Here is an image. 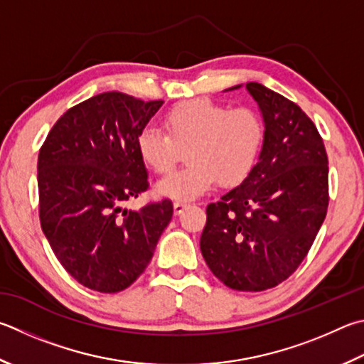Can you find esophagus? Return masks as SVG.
Returning <instances> with one entry per match:
<instances>
[{
  "instance_id": "obj_1",
  "label": "esophagus",
  "mask_w": 364,
  "mask_h": 364,
  "mask_svg": "<svg viewBox=\"0 0 364 364\" xmlns=\"http://www.w3.org/2000/svg\"><path fill=\"white\" fill-rule=\"evenodd\" d=\"M188 202H183V200H176L175 203H173V210H175V213L176 215H180V213H183L184 210H186V207H188Z\"/></svg>"
}]
</instances>
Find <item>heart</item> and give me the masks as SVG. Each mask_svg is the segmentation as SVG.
Segmentation results:
<instances>
[{"instance_id":"heart-1","label":"heart","mask_w":364,"mask_h":364,"mask_svg":"<svg viewBox=\"0 0 364 364\" xmlns=\"http://www.w3.org/2000/svg\"><path fill=\"white\" fill-rule=\"evenodd\" d=\"M164 130L143 127L135 140L136 153L146 167L164 175L186 149L188 164L157 184V193L176 200L202 196L216 180L223 186L245 180L266 138L256 109L230 108L210 98L176 105L164 116Z\"/></svg>"}]
</instances>
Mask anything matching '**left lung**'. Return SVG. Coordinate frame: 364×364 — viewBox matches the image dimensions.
Instances as JSON below:
<instances>
[{
    "label": "left lung",
    "instance_id": "obj_1",
    "mask_svg": "<svg viewBox=\"0 0 364 364\" xmlns=\"http://www.w3.org/2000/svg\"><path fill=\"white\" fill-rule=\"evenodd\" d=\"M247 89L266 125L259 162L240 186L208 205L200 250L226 287L264 291L296 272L325 221L328 156L294 102L257 82Z\"/></svg>",
    "mask_w": 364,
    "mask_h": 364
}]
</instances>
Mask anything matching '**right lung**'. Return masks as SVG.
<instances>
[{"label":"right lung","instance_id":"right-lung-1","mask_svg":"<svg viewBox=\"0 0 364 364\" xmlns=\"http://www.w3.org/2000/svg\"><path fill=\"white\" fill-rule=\"evenodd\" d=\"M162 103L103 92L63 113L39 149L41 229L65 270L94 291L130 287L173 215L168 199L122 208L149 189L135 140Z\"/></svg>","mask_w":364,"mask_h":364}]
</instances>
